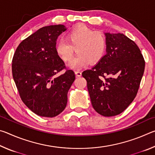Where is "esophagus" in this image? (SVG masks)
<instances>
[{"mask_svg":"<svg viewBox=\"0 0 155 155\" xmlns=\"http://www.w3.org/2000/svg\"><path fill=\"white\" fill-rule=\"evenodd\" d=\"M75 74L77 77H81V75H82V73L80 71H75Z\"/></svg>","mask_w":155,"mask_h":155,"instance_id":"34e87169","label":"esophagus"}]
</instances>
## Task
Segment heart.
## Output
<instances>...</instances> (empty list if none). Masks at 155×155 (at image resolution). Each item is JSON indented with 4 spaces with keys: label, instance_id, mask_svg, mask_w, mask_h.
<instances>
[{
    "label": "heart",
    "instance_id": "obj_1",
    "mask_svg": "<svg viewBox=\"0 0 155 155\" xmlns=\"http://www.w3.org/2000/svg\"><path fill=\"white\" fill-rule=\"evenodd\" d=\"M67 41L59 40L56 44L55 51L64 62L72 59L76 51L75 58L70 63L69 67L74 69L85 66L90 63L96 64L103 59L107 48L106 38L101 31H94L84 25L72 28L66 35Z\"/></svg>",
    "mask_w": 155,
    "mask_h": 155
}]
</instances>
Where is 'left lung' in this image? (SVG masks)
<instances>
[{"label": "left lung", "instance_id": "obj_1", "mask_svg": "<svg viewBox=\"0 0 155 155\" xmlns=\"http://www.w3.org/2000/svg\"><path fill=\"white\" fill-rule=\"evenodd\" d=\"M105 36L106 54L82 76L94 109L111 117L121 114L135 98L145 61L137 44L124 34L106 33Z\"/></svg>", "mask_w": 155, "mask_h": 155}]
</instances>
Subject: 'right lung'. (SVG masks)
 <instances>
[{
    "mask_svg": "<svg viewBox=\"0 0 155 155\" xmlns=\"http://www.w3.org/2000/svg\"><path fill=\"white\" fill-rule=\"evenodd\" d=\"M67 28L51 25L40 28L21 42L12 59V74L23 103L35 114L53 117L64 111L74 72L65 70L56 53L57 40Z\"/></svg>",
    "mask_w": 155,
    "mask_h": 155,
    "instance_id": "obj_1",
    "label": "right lung"
}]
</instances>
